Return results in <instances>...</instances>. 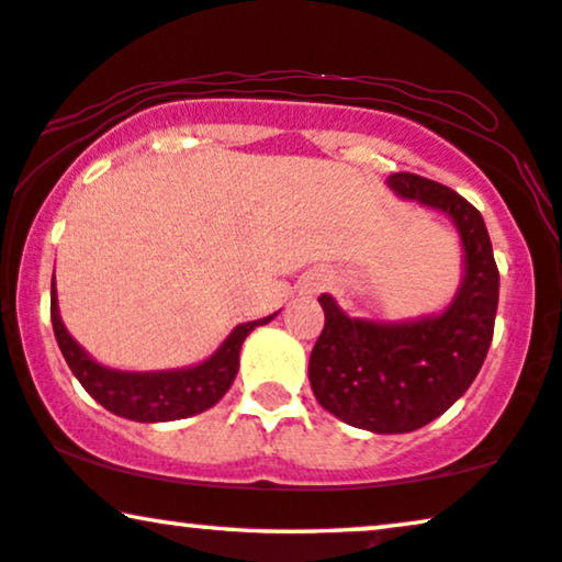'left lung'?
<instances>
[{
    "instance_id": "1",
    "label": "left lung",
    "mask_w": 562,
    "mask_h": 562,
    "mask_svg": "<svg viewBox=\"0 0 562 562\" xmlns=\"http://www.w3.org/2000/svg\"><path fill=\"white\" fill-rule=\"evenodd\" d=\"M387 184L450 215L465 246V280L442 316L408 324L349 318L331 295H321L326 324L308 375L321 406L341 422L406 434L442 416L481 372L498 308V267L483 215L462 194L411 171H395Z\"/></svg>"
}]
</instances>
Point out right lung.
Returning a JSON list of instances; mask_svg holds the SVG:
<instances>
[{
  "instance_id": "right-lung-1",
  "label": "right lung",
  "mask_w": 562,
  "mask_h": 562,
  "mask_svg": "<svg viewBox=\"0 0 562 562\" xmlns=\"http://www.w3.org/2000/svg\"><path fill=\"white\" fill-rule=\"evenodd\" d=\"M272 318L274 316H267L236 326L234 334L223 341V347L198 368L171 372H120L97 364L71 339L61 316H58L56 280L50 282V324H54L58 349H61L66 364L100 406L123 418H131V422L144 424L175 422V418L203 414V411L215 406L234 383L244 339L254 328Z\"/></svg>"
}]
</instances>
